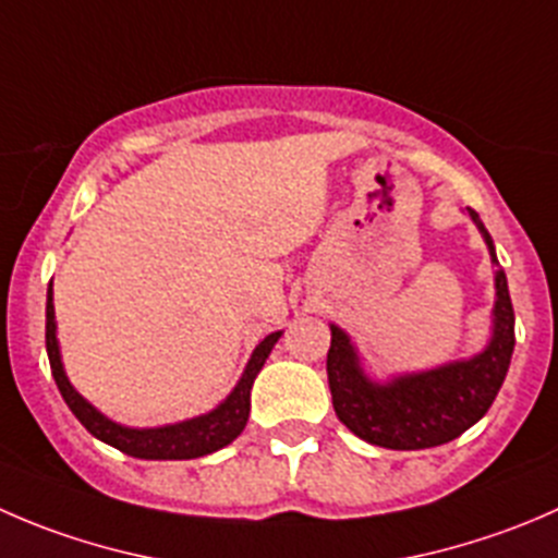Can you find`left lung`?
I'll return each mask as SVG.
<instances>
[{"label":"left lung","mask_w":558,"mask_h":558,"mask_svg":"<svg viewBox=\"0 0 558 558\" xmlns=\"http://www.w3.org/2000/svg\"><path fill=\"white\" fill-rule=\"evenodd\" d=\"M469 215L483 231L496 262L494 242L480 223V215L474 209H469ZM512 345L515 311L501 267L496 269L494 340L474 360L452 362L416 376H400L381 387L365 378L354 345L343 329L332 327L327 378L335 414L351 434L387 450H428L447 445L483 420L490 409L510 367Z\"/></svg>","instance_id":"1"}]
</instances>
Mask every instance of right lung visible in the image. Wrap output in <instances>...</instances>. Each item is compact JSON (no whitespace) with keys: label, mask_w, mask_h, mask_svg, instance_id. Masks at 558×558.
Here are the masks:
<instances>
[{"label":"right lung","mask_w":558,"mask_h":558,"mask_svg":"<svg viewBox=\"0 0 558 558\" xmlns=\"http://www.w3.org/2000/svg\"><path fill=\"white\" fill-rule=\"evenodd\" d=\"M280 332L267 335L262 343L253 351L251 362H247L245 373H242L240 384L234 392L223 400L215 411L209 414L196 416L180 425H166V428H147V430H133L122 428V425L111 423L97 409H92L73 387H70L68 376L62 371V360H59V345H57V322H53V296L51 286H48V300H46V351L48 362H51L53 381H57L59 392H62L64 403L70 405L78 423L89 430L95 439L106 441V445L117 447L119 452L133 458H144V461H187V458H202L209 452L220 450V447L231 445L236 436L245 430L247 414H251V387L253 378L267 362L269 351L278 343Z\"/></svg>","instance_id":"obj_1"}]
</instances>
